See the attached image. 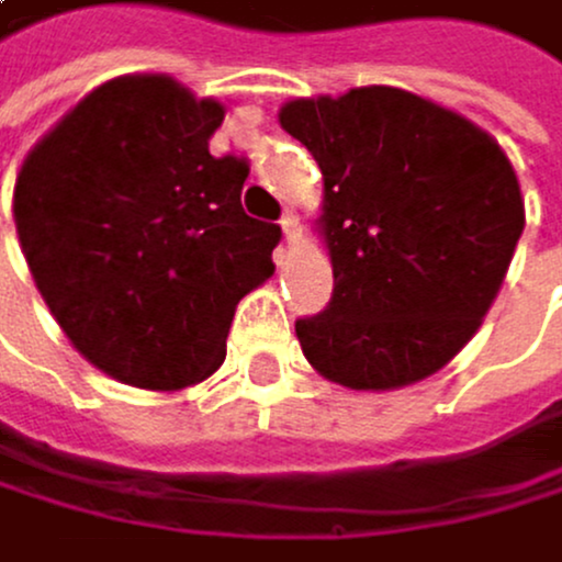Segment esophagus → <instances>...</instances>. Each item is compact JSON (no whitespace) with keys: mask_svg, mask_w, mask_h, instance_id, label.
I'll return each instance as SVG.
<instances>
[{"mask_svg":"<svg viewBox=\"0 0 562 562\" xmlns=\"http://www.w3.org/2000/svg\"><path fill=\"white\" fill-rule=\"evenodd\" d=\"M279 227H283V234H286V241H290V245L300 238V221H296V213H293V210H286L283 217H279Z\"/></svg>","mask_w":562,"mask_h":562,"instance_id":"obj_1","label":"esophagus"}]
</instances>
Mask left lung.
<instances>
[{
  "label": "left lung",
  "instance_id": "left-lung-1",
  "mask_svg": "<svg viewBox=\"0 0 562 562\" xmlns=\"http://www.w3.org/2000/svg\"><path fill=\"white\" fill-rule=\"evenodd\" d=\"M279 123L324 176L328 307L296 321L321 376L394 390L442 369L473 338L525 227L518 176L497 140L390 86L293 99Z\"/></svg>",
  "mask_w": 562,
  "mask_h": 562
}]
</instances>
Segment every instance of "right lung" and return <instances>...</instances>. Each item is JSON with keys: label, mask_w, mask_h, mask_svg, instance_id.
<instances>
[{"label": "right lung", "mask_w": 562, "mask_h": 562, "mask_svg": "<svg viewBox=\"0 0 562 562\" xmlns=\"http://www.w3.org/2000/svg\"><path fill=\"white\" fill-rule=\"evenodd\" d=\"M224 123L168 75L92 89L16 176L13 217L71 345L120 383L179 390L227 356L238 300L272 276L279 224L241 210L248 161L210 155Z\"/></svg>", "instance_id": "add662e5"}]
</instances>
